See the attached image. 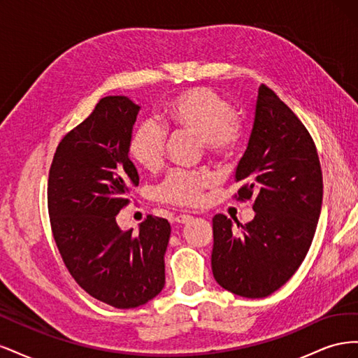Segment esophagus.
Listing matches in <instances>:
<instances>
[{
	"label": "esophagus",
	"mask_w": 358,
	"mask_h": 358,
	"mask_svg": "<svg viewBox=\"0 0 358 358\" xmlns=\"http://www.w3.org/2000/svg\"><path fill=\"white\" fill-rule=\"evenodd\" d=\"M192 220L191 215H178L175 218V222L178 224H188Z\"/></svg>",
	"instance_id": "34e87169"
}]
</instances>
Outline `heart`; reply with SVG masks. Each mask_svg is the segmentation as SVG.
I'll return each instance as SVG.
<instances>
[{
    "label": "heart",
    "instance_id": "obj_1",
    "mask_svg": "<svg viewBox=\"0 0 358 358\" xmlns=\"http://www.w3.org/2000/svg\"><path fill=\"white\" fill-rule=\"evenodd\" d=\"M162 124L179 133L200 137L203 149L213 158L233 157L243 142L245 129L233 113V106L210 88H191L175 95L162 112ZM167 131L152 119L140 122L129 138V154L149 171L161 169L166 157ZM212 183L208 173L173 171L158 185L161 201L196 206Z\"/></svg>",
    "mask_w": 358,
    "mask_h": 358
}]
</instances>
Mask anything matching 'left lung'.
<instances>
[{
	"instance_id": "obj_1",
	"label": "left lung",
	"mask_w": 358,
	"mask_h": 358,
	"mask_svg": "<svg viewBox=\"0 0 358 358\" xmlns=\"http://www.w3.org/2000/svg\"><path fill=\"white\" fill-rule=\"evenodd\" d=\"M234 194L254 200L251 222L215 215L212 272L233 294L259 299L279 289L305 259L322 203V171L306 127L266 85L258 88L255 121L239 161Z\"/></svg>"
}]
</instances>
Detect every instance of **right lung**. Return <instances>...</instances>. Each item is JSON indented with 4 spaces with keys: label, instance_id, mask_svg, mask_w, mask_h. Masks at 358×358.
<instances>
[{
    "label": "right lung",
    "instance_id": "right-lung-1",
    "mask_svg": "<svg viewBox=\"0 0 358 358\" xmlns=\"http://www.w3.org/2000/svg\"><path fill=\"white\" fill-rule=\"evenodd\" d=\"M138 110L124 95L101 99L61 138L48 179L50 229L64 264L90 296L117 309L142 306L159 294L171 231L167 220L152 215L138 233L116 224L138 185L128 157Z\"/></svg>",
    "mask_w": 358,
    "mask_h": 358
}]
</instances>
